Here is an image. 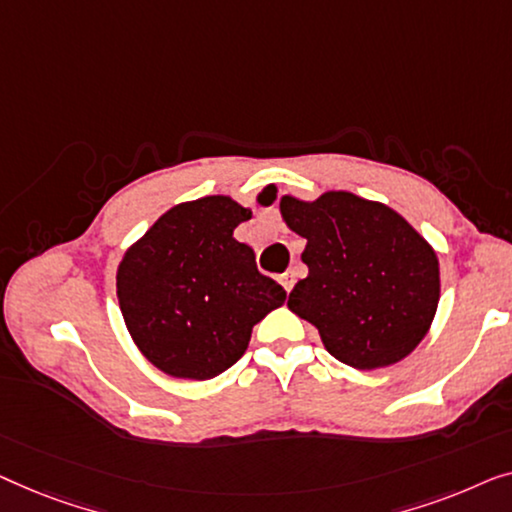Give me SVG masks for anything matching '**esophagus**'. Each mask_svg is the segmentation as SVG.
<instances>
[{
  "label": "esophagus",
  "instance_id": "1",
  "mask_svg": "<svg viewBox=\"0 0 512 512\" xmlns=\"http://www.w3.org/2000/svg\"><path fill=\"white\" fill-rule=\"evenodd\" d=\"M278 280H280V285L285 287V292H290L294 287V273L292 271H285L283 276H278Z\"/></svg>",
  "mask_w": 512,
  "mask_h": 512
}]
</instances>
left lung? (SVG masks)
<instances>
[{"label":"left lung","instance_id":"1","mask_svg":"<svg viewBox=\"0 0 512 512\" xmlns=\"http://www.w3.org/2000/svg\"><path fill=\"white\" fill-rule=\"evenodd\" d=\"M280 218L306 239L287 308L320 331L331 357L359 371L413 352L434 322L441 269L431 243L380 201L329 190L306 201L283 194Z\"/></svg>","mask_w":512,"mask_h":512}]
</instances>
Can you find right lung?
Here are the masks:
<instances>
[{
	"label": "right lung",
	"instance_id": "right-lung-1",
	"mask_svg": "<svg viewBox=\"0 0 512 512\" xmlns=\"http://www.w3.org/2000/svg\"><path fill=\"white\" fill-rule=\"evenodd\" d=\"M253 211L227 194L183 201L125 250L115 292L125 327L171 378L211 380L248 350L259 320L285 304L255 250L234 239Z\"/></svg>",
	"mask_w": 512,
	"mask_h": 512
}]
</instances>
